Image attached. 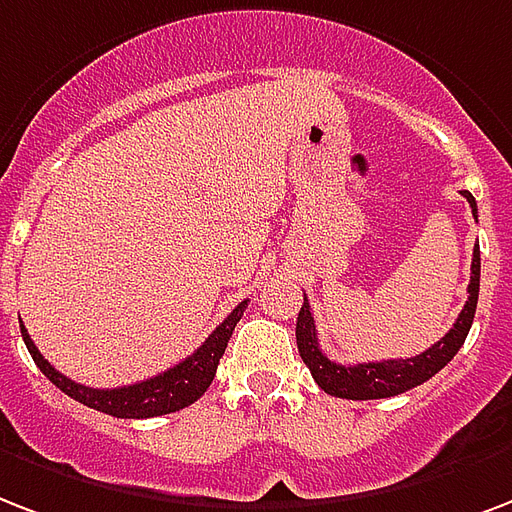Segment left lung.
Instances as JSON below:
<instances>
[{
  "label": "left lung",
  "mask_w": 512,
  "mask_h": 512,
  "mask_svg": "<svg viewBox=\"0 0 512 512\" xmlns=\"http://www.w3.org/2000/svg\"><path fill=\"white\" fill-rule=\"evenodd\" d=\"M467 204L473 209L475 220H478V206L470 190H462ZM478 290H481V249H473V276L467 284V303H464L462 314L456 317L454 327L440 338L432 349L421 351L411 360H381V362H362V365H338V362L327 360L322 349H319L317 325L311 317V306L303 298V308L298 314V325H295V338H298V351L303 362L311 370V376L317 381L327 395L343 397V400H381V397L403 395L413 386L424 384L443 370L448 362L454 360V354L462 349L464 338L470 333L475 317V306H478Z\"/></svg>",
  "instance_id": "1"
}]
</instances>
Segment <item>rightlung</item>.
Masks as SVG:
<instances>
[{
  "label": "right lung",
  "instance_id": "add662e5",
  "mask_svg": "<svg viewBox=\"0 0 512 512\" xmlns=\"http://www.w3.org/2000/svg\"><path fill=\"white\" fill-rule=\"evenodd\" d=\"M244 308H247V300H241L239 306L230 311L228 317L222 319V325H217L209 338H206L198 349L185 357V360L174 365V368L163 370L161 376H152L147 381H139V384L131 386H117V389H91V386H83L66 378L64 373H58L53 365H50L39 349L31 341V335L26 333V327L21 325V335L26 349H29L31 360L37 362V368L45 373V376L53 381V384L69 395L77 403L88 405L93 411L109 413V416H117V419H152V416H163V413H174L179 408H187L190 403H195L198 397L204 395L209 384L214 381V373H217V365H220L222 354L228 349V341L239 319L244 317Z\"/></svg>",
  "mask_w": 512,
  "mask_h": 512
}]
</instances>
